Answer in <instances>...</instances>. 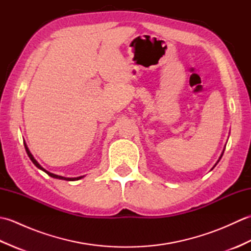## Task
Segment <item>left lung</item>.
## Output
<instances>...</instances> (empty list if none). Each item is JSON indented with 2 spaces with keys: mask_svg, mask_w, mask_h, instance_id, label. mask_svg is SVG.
<instances>
[{
  "mask_svg": "<svg viewBox=\"0 0 251 251\" xmlns=\"http://www.w3.org/2000/svg\"><path fill=\"white\" fill-rule=\"evenodd\" d=\"M223 152H225V150H223ZM223 152H222V154H221V156H220V158H219V161H220V159H221V157H222V155H223ZM219 161H218V162H217V164H218V163H219ZM217 164H216V165H217ZM216 165H215V166H216ZM215 166H214V167H215Z\"/></svg>",
  "mask_w": 251,
  "mask_h": 251,
  "instance_id": "8db88e82",
  "label": "left lung"
}]
</instances>
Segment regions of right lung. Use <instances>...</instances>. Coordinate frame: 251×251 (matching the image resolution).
Returning <instances> with one entry per match:
<instances>
[{
    "label": "right lung",
    "instance_id": "obj_1",
    "mask_svg": "<svg viewBox=\"0 0 251 251\" xmlns=\"http://www.w3.org/2000/svg\"><path fill=\"white\" fill-rule=\"evenodd\" d=\"M25 143V142H24ZM25 151H26V154H28V156L30 157V159L32 161V163H33L35 166L37 167V168H40L41 170H43V172H45L47 175L49 176H50V177H52V178H56V179H61V180H67V181H74V180H79V179H82L84 176H81V177H76V178H66V177H62V176H58V175H55V174H51V173H50V172H47L46 169H44L43 167L41 166V165L36 162V159L33 157V155H32L31 154V152L29 151V149H28V147H26V145L25 143Z\"/></svg>",
    "mask_w": 251,
    "mask_h": 251
}]
</instances>
